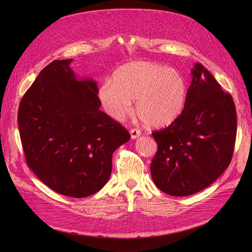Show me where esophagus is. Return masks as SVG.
Instances as JSON below:
<instances>
[{"instance_id": "esophagus-1", "label": "esophagus", "mask_w": 252, "mask_h": 252, "mask_svg": "<svg viewBox=\"0 0 252 252\" xmlns=\"http://www.w3.org/2000/svg\"><path fill=\"white\" fill-rule=\"evenodd\" d=\"M130 137H131V139H137L138 137H140L141 136V130L139 129V128H131L130 129Z\"/></svg>"}]
</instances>
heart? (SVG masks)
I'll return each mask as SVG.
<instances>
[{"label": "heart", "mask_w": 252, "mask_h": 252, "mask_svg": "<svg viewBox=\"0 0 252 252\" xmlns=\"http://www.w3.org/2000/svg\"><path fill=\"white\" fill-rule=\"evenodd\" d=\"M98 98L111 117L122 121L130 111L131 100L141 121L151 127H165L183 113L187 101V86L175 69L163 65L137 61L114 70L111 81L98 91Z\"/></svg>", "instance_id": "b5f03b06"}]
</instances>
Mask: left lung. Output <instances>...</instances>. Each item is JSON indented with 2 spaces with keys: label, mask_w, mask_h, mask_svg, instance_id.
<instances>
[{
  "label": "left lung",
  "mask_w": 252,
  "mask_h": 252,
  "mask_svg": "<svg viewBox=\"0 0 252 252\" xmlns=\"http://www.w3.org/2000/svg\"><path fill=\"white\" fill-rule=\"evenodd\" d=\"M186 106L167 127L153 131L157 152L150 170L156 187L189 196L213 184L232 159L237 115L232 96L200 63L192 69Z\"/></svg>",
  "instance_id": "obj_1"
}]
</instances>
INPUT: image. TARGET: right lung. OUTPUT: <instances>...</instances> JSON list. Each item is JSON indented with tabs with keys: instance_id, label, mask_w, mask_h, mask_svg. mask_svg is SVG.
Listing matches in <instances>:
<instances>
[{
	"instance_id": "1",
	"label": "right lung",
	"mask_w": 252,
	"mask_h": 252,
	"mask_svg": "<svg viewBox=\"0 0 252 252\" xmlns=\"http://www.w3.org/2000/svg\"><path fill=\"white\" fill-rule=\"evenodd\" d=\"M71 62L54 60L42 69L21 99L17 122L34 175L53 191L84 198L105 186L112 154L130 135L99 109L96 82L78 81Z\"/></svg>"
}]
</instances>
